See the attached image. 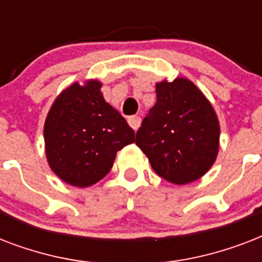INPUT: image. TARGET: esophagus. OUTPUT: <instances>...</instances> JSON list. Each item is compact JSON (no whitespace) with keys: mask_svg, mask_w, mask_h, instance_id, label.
Listing matches in <instances>:
<instances>
[{"mask_svg":"<svg viewBox=\"0 0 262 262\" xmlns=\"http://www.w3.org/2000/svg\"><path fill=\"white\" fill-rule=\"evenodd\" d=\"M127 122H129L133 130H137L140 127V123H141V119H140V117H136L135 115V117H130V118L127 119Z\"/></svg>","mask_w":262,"mask_h":262,"instance_id":"1","label":"esophagus"}]
</instances>
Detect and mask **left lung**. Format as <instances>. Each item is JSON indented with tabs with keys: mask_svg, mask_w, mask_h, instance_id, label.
<instances>
[{
	"mask_svg": "<svg viewBox=\"0 0 262 262\" xmlns=\"http://www.w3.org/2000/svg\"><path fill=\"white\" fill-rule=\"evenodd\" d=\"M220 126L213 107L190 80L156 83V103L136 144L156 174L175 185L201 178L215 163Z\"/></svg>",
	"mask_w": 262,
	"mask_h": 262,
	"instance_id": "left-lung-1",
	"label": "left lung"
}]
</instances>
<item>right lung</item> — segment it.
Returning <instances> with one entry per match:
<instances>
[{
  "mask_svg": "<svg viewBox=\"0 0 262 262\" xmlns=\"http://www.w3.org/2000/svg\"><path fill=\"white\" fill-rule=\"evenodd\" d=\"M102 83H73L57 96L45 122L49 166L63 182L87 187L110 172L115 155L135 143V130L104 100Z\"/></svg>",
  "mask_w": 262,
  "mask_h": 262,
  "instance_id": "obj_1",
  "label": "right lung"
}]
</instances>
